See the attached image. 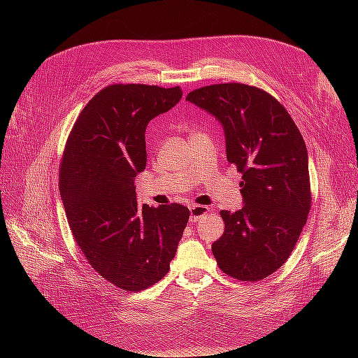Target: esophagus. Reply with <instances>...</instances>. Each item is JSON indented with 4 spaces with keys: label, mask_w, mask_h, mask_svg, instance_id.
<instances>
[{
    "label": "esophagus",
    "mask_w": 358,
    "mask_h": 358,
    "mask_svg": "<svg viewBox=\"0 0 358 358\" xmlns=\"http://www.w3.org/2000/svg\"><path fill=\"white\" fill-rule=\"evenodd\" d=\"M208 212H209L208 206H199V204L191 206V208H189V213H191L189 220H191V222H197L201 218V216H204Z\"/></svg>",
    "instance_id": "obj_1"
}]
</instances>
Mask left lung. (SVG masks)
<instances>
[{
	"mask_svg": "<svg viewBox=\"0 0 358 358\" xmlns=\"http://www.w3.org/2000/svg\"><path fill=\"white\" fill-rule=\"evenodd\" d=\"M187 100L221 122L227 159L242 173L243 208L221 210L224 234L212 252L224 273L254 282L294 249L310 209L308 150L285 107L245 83L194 90Z\"/></svg>",
	"mask_w": 358,
	"mask_h": 358,
	"instance_id": "obj_1",
	"label": "left lung"
}]
</instances>
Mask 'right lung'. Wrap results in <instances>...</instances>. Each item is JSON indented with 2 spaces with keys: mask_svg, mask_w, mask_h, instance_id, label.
I'll return each mask as SVG.
<instances>
[{
  "mask_svg": "<svg viewBox=\"0 0 358 358\" xmlns=\"http://www.w3.org/2000/svg\"><path fill=\"white\" fill-rule=\"evenodd\" d=\"M180 99L179 86H106L76 119L64 149L59 194L74 241L96 273L125 291L167 275L189 220L178 203L140 206L134 187L146 167L149 121Z\"/></svg>",
  "mask_w": 358,
  "mask_h": 358,
  "instance_id": "right-lung-1",
  "label": "right lung"
}]
</instances>
